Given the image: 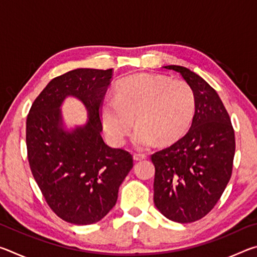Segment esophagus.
I'll list each match as a JSON object with an SVG mask.
<instances>
[{"instance_id": "34e87169", "label": "esophagus", "mask_w": 257, "mask_h": 257, "mask_svg": "<svg viewBox=\"0 0 257 257\" xmlns=\"http://www.w3.org/2000/svg\"><path fill=\"white\" fill-rule=\"evenodd\" d=\"M145 159H146L145 154H141V153H135L134 154V160L135 161H142V160H145Z\"/></svg>"}]
</instances>
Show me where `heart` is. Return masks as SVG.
<instances>
[{"label":"heart","instance_id":"1","mask_svg":"<svg viewBox=\"0 0 257 257\" xmlns=\"http://www.w3.org/2000/svg\"><path fill=\"white\" fill-rule=\"evenodd\" d=\"M196 108L194 90L185 81L167 77L135 75L120 81L101 108L104 130L113 142L122 143L134 118V143L141 149L180 137L191 123Z\"/></svg>","mask_w":257,"mask_h":257}]
</instances>
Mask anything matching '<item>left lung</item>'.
Wrapping results in <instances>:
<instances>
[{
	"instance_id": "1",
	"label": "left lung",
	"mask_w": 257,
	"mask_h": 257,
	"mask_svg": "<svg viewBox=\"0 0 257 257\" xmlns=\"http://www.w3.org/2000/svg\"><path fill=\"white\" fill-rule=\"evenodd\" d=\"M164 68L179 73L191 87L196 108L188 133L151 156L154 203L169 220L189 223L215 206L231 178L234 132L219 95L202 77L185 67Z\"/></svg>"
}]
</instances>
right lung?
<instances>
[{
	"instance_id": "obj_1",
	"label": "right lung",
	"mask_w": 257,
	"mask_h": 257,
	"mask_svg": "<svg viewBox=\"0 0 257 257\" xmlns=\"http://www.w3.org/2000/svg\"><path fill=\"white\" fill-rule=\"evenodd\" d=\"M112 73V69H76L55 77L27 115L30 170L47 205L69 223L102 220L115 205L119 187L134 165L129 152L112 149L101 136V107ZM67 96L80 99L89 111V122L72 132L63 129L59 110Z\"/></svg>"
}]
</instances>
